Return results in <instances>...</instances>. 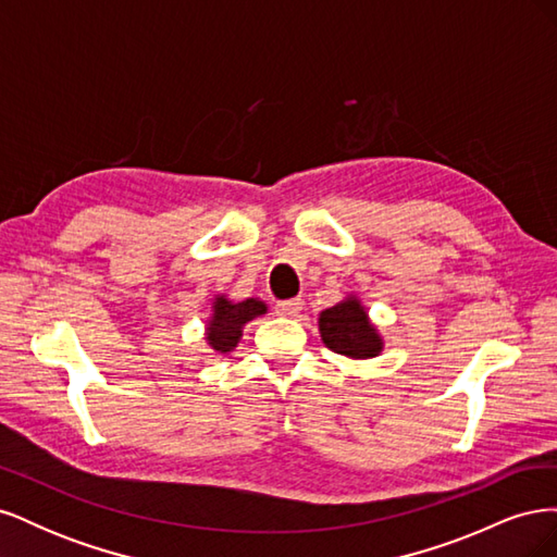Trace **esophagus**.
I'll use <instances>...</instances> for the list:
<instances>
[{
    "label": "esophagus",
    "mask_w": 557,
    "mask_h": 557,
    "mask_svg": "<svg viewBox=\"0 0 557 557\" xmlns=\"http://www.w3.org/2000/svg\"><path fill=\"white\" fill-rule=\"evenodd\" d=\"M301 299L299 297H295V299H283V301H276V313H281V315H295V313H299L301 311Z\"/></svg>",
    "instance_id": "esophagus-1"
}]
</instances>
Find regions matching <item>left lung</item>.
I'll use <instances>...</instances> for the list:
<instances>
[{"label":"left lung","mask_w":557,"mask_h":557,"mask_svg":"<svg viewBox=\"0 0 557 557\" xmlns=\"http://www.w3.org/2000/svg\"><path fill=\"white\" fill-rule=\"evenodd\" d=\"M320 336L330 350L356 360L374 358L381 352V339L369 325L367 313L358 299H346L342 305L320 313Z\"/></svg>","instance_id":"8db88e82"}]
</instances>
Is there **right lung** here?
Returning <instances> with one entry per match:
<instances>
[{"mask_svg": "<svg viewBox=\"0 0 557 557\" xmlns=\"http://www.w3.org/2000/svg\"><path fill=\"white\" fill-rule=\"evenodd\" d=\"M267 311V307L262 305L260 299H246L239 301V305H232L225 297H218L213 305V318L209 323V346L213 350L227 352L234 346H237L239 336H242V327L252 320L256 315H262Z\"/></svg>", "mask_w": 557, "mask_h": 557, "instance_id": "add662e5", "label": "right lung"}]
</instances>
